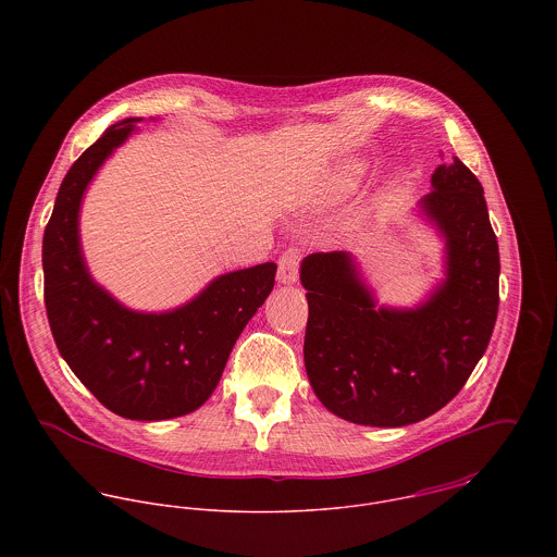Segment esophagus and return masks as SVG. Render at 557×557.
I'll use <instances>...</instances> for the list:
<instances>
[{"mask_svg": "<svg viewBox=\"0 0 557 557\" xmlns=\"http://www.w3.org/2000/svg\"><path fill=\"white\" fill-rule=\"evenodd\" d=\"M278 285H294L298 281V257L296 252H285L278 259V274H276Z\"/></svg>", "mask_w": 557, "mask_h": 557, "instance_id": "esophagus-1", "label": "esophagus"}]
</instances>
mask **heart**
Listing matches in <instances>:
<instances>
[{
    "mask_svg": "<svg viewBox=\"0 0 557 557\" xmlns=\"http://www.w3.org/2000/svg\"><path fill=\"white\" fill-rule=\"evenodd\" d=\"M364 171H367L364 160L347 159L336 162L325 173V177L311 201L313 203H334V201L345 199L347 195H351L358 188Z\"/></svg>",
    "mask_w": 557,
    "mask_h": 557,
    "instance_id": "heart-1",
    "label": "heart"
}]
</instances>
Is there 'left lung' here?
Wrapping results in <instances>:
<instances>
[{
	"label": "left lung",
	"mask_w": 557,
	"mask_h": 557,
	"mask_svg": "<svg viewBox=\"0 0 557 557\" xmlns=\"http://www.w3.org/2000/svg\"><path fill=\"white\" fill-rule=\"evenodd\" d=\"M411 214L444 244L442 278L411 307L380 305L356 255L300 263L309 323L305 367L327 411L364 426H405L440 411L482 358L499 305V250L476 175L437 164Z\"/></svg>",
	"instance_id": "1"
}]
</instances>
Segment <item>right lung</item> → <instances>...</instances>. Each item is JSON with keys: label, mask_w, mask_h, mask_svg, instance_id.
I'll list each match as a JSON object with an SVG mask.
<instances>
[{"label": "right lung", "mask_w": 557, "mask_h": 557, "mask_svg": "<svg viewBox=\"0 0 557 557\" xmlns=\"http://www.w3.org/2000/svg\"><path fill=\"white\" fill-rule=\"evenodd\" d=\"M141 122H115L71 166L45 230L42 270L49 325L71 371L113 413L152 422L186 416L214 393L242 330L274 287L276 263L221 274L166 311H135L91 276L81 244L83 197Z\"/></svg>", "instance_id": "1"}]
</instances>
